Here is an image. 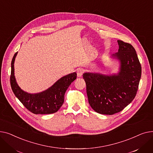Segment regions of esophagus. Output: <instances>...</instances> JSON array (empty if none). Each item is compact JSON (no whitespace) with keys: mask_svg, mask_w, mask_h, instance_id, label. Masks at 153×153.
<instances>
[{"mask_svg":"<svg viewBox=\"0 0 153 153\" xmlns=\"http://www.w3.org/2000/svg\"><path fill=\"white\" fill-rule=\"evenodd\" d=\"M84 73V70L83 68H78L77 70V76L78 77L82 76Z\"/></svg>","mask_w":153,"mask_h":153,"instance_id":"esophagus-1","label":"esophagus"}]
</instances>
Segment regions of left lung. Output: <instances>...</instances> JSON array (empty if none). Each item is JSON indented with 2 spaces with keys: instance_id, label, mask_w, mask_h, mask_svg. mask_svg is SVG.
<instances>
[{
  "instance_id": "left-lung-1",
  "label": "left lung",
  "mask_w": 153,
  "mask_h": 153,
  "mask_svg": "<svg viewBox=\"0 0 153 153\" xmlns=\"http://www.w3.org/2000/svg\"><path fill=\"white\" fill-rule=\"evenodd\" d=\"M117 42L118 52L112 55L120 62L117 75H83L89 104L101 114L113 115L127 107L137 94L141 78V67L135 49L129 43Z\"/></svg>"
}]
</instances>
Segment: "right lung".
Instances as JSON below:
<instances>
[{"label":"right lung","instance_id":"obj_1","mask_svg":"<svg viewBox=\"0 0 153 153\" xmlns=\"http://www.w3.org/2000/svg\"><path fill=\"white\" fill-rule=\"evenodd\" d=\"M16 52L11 63L10 85L15 96L26 108L34 114H49L55 113L64 102V95L67 88L76 78V72L62 77L51 87L39 93L30 94L18 85L14 75V62Z\"/></svg>","mask_w":153,"mask_h":153}]
</instances>
